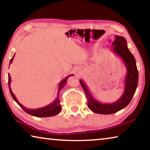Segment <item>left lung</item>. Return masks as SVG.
<instances>
[{
    "instance_id": "left-lung-1",
    "label": "left lung",
    "mask_w": 150,
    "mask_h": 150,
    "mask_svg": "<svg viewBox=\"0 0 150 150\" xmlns=\"http://www.w3.org/2000/svg\"><path fill=\"white\" fill-rule=\"evenodd\" d=\"M112 50L122 59L126 67V75L124 83V91L121 97L112 103H102L91 95L87 85L82 80L80 83L87 95L88 108L93 112L101 115H111L125 108L132 98L138 87V71L136 59L127 47L126 39L120 35H115L112 44Z\"/></svg>"
}]
</instances>
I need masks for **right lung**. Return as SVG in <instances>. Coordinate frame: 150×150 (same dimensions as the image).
<instances>
[{"instance_id": "right-lung-1", "label": "right lung", "mask_w": 150, "mask_h": 150, "mask_svg": "<svg viewBox=\"0 0 150 150\" xmlns=\"http://www.w3.org/2000/svg\"><path fill=\"white\" fill-rule=\"evenodd\" d=\"M15 54L13 55L12 59H11V62H10V65L11 64L12 61H13V59L14 57ZM73 75H68L67 77H65V79H63L62 81H61V82L59 83V87H58V91H57V97L54 101L48 105L47 106H44V107L40 108H37V109H30V108H27L26 107L20 104L18 100H17V98H16V96L12 93V91L11 90V76H10L9 73H8V87H9V91L10 93L11 94L12 97L13 98V99L16 101V103L20 107H21L23 110L26 112V113L29 114V115L35 116V117H50V116H54L55 115L59 114L61 110H62V106L60 105V100L59 99V94L60 91L62 89L63 87L65 85L66 82H67V78L70 77V76H72Z\"/></svg>"}]
</instances>
